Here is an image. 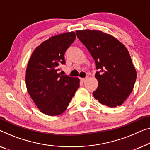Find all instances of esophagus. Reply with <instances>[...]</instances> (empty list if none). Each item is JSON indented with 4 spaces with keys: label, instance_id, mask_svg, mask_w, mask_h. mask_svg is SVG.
Wrapping results in <instances>:
<instances>
[{
    "label": "esophagus",
    "instance_id": "34e87169",
    "mask_svg": "<svg viewBox=\"0 0 150 150\" xmlns=\"http://www.w3.org/2000/svg\"><path fill=\"white\" fill-rule=\"evenodd\" d=\"M88 79V77H86V78H82L81 80L82 82H86Z\"/></svg>",
    "mask_w": 150,
    "mask_h": 150
}]
</instances>
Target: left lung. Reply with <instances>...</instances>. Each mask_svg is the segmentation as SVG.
Instances as JSON below:
<instances>
[{
  "label": "left lung",
  "instance_id": "obj_1",
  "mask_svg": "<svg viewBox=\"0 0 150 150\" xmlns=\"http://www.w3.org/2000/svg\"><path fill=\"white\" fill-rule=\"evenodd\" d=\"M79 40L88 48L98 69V81L93 96L111 108L123 104L132 91L137 72L124 44L110 34L99 30H77Z\"/></svg>",
  "mask_w": 150,
  "mask_h": 150
}]
</instances>
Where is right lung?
<instances>
[{
  "instance_id": "obj_1",
  "label": "right lung",
  "mask_w": 150,
  "mask_h": 150,
  "mask_svg": "<svg viewBox=\"0 0 150 150\" xmlns=\"http://www.w3.org/2000/svg\"><path fill=\"white\" fill-rule=\"evenodd\" d=\"M74 32L49 38L33 50L26 69L27 90L40 112L57 116L66 110L79 79L61 75L59 64L65 63L64 53L74 42Z\"/></svg>"
}]
</instances>
